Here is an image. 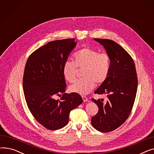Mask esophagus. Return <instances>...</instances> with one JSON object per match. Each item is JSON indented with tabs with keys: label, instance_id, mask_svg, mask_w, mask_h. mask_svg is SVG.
I'll return each mask as SVG.
<instances>
[{
	"label": "esophagus",
	"instance_id": "obj_1",
	"mask_svg": "<svg viewBox=\"0 0 154 154\" xmlns=\"http://www.w3.org/2000/svg\"><path fill=\"white\" fill-rule=\"evenodd\" d=\"M82 99H83L84 102H87L88 101V99L85 96H82Z\"/></svg>",
	"mask_w": 154,
	"mask_h": 154
}]
</instances>
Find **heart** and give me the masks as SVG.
Here are the masks:
<instances>
[{"mask_svg":"<svg viewBox=\"0 0 154 154\" xmlns=\"http://www.w3.org/2000/svg\"><path fill=\"white\" fill-rule=\"evenodd\" d=\"M79 69H83L84 79L75 81L69 86L70 92L86 95L91 92L97 84H102L109 75L110 69L109 55L104 52L99 53L90 48H82L74 55V62L66 60L62 66V74L67 81L73 82Z\"/></svg>","mask_w":154,"mask_h":154,"instance_id":"obj_1","label":"heart"}]
</instances>
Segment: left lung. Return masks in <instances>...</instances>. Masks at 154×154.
Returning <instances> with one entry per match:
<instances>
[{
    "label": "left lung",
    "instance_id": "1",
    "mask_svg": "<svg viewBox=\"0 0 154 154\" xmlns=\"http://www.w3.org/2000/svg\"><path fill=\"white\" fill-rule=\"evenodd\" d=\"M94 39L104 47L110 59L109 75L94 92L107 95L108 100L91 99L99 107L91 124L97 131L106 133L123 124L130 115L138 80L134 62L123 47L109 39Z\"/></svg>",
    "mask_w": 154,
    "mask_h": 154
}]
</instances>
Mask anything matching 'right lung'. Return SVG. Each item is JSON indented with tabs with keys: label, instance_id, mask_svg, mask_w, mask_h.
Wrapping results in <instances>:
<instances>
[{
	"label": "right lung",
	"instance_id": "obj_1",
	"mask_svg": "<svg viewBox=\"0 0 154 154\" xmlns=\"http://www.w3.org/2000/svg\"><path fill=\"white\" fill-rule=\"evenodd\" d=\"M77 42L74 38L49 42L28 58L23 77V88L29 109L35 119L49 130H57L69 122L72 110L83 100L76 93H65L66 84L62 66ZM63 95L60 100L55 95Z\"/></svg>",
	"mask_w": 154,
	"mask_h": 154
}]
</instances>
